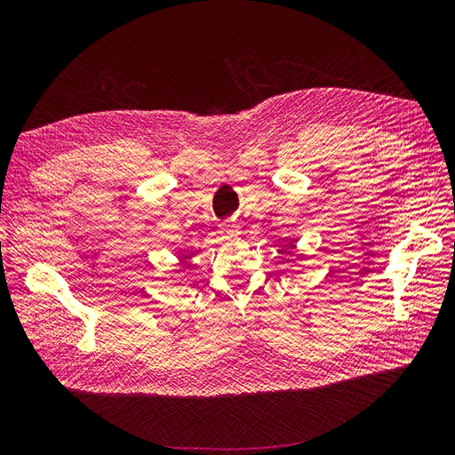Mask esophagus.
I'll use <instances>...</instances> for the list:
<instances>
[{"label": "esophagus", "mask_w": 455, "mask_h": 455, "mask_svg": "<svg viewBox=\"0 0 455 455\" xmlns=\"http://www.w3.org/2000/svg\"><path fill=\"white\" fill-rule=\"evenodd\" d=\"M220 233H222L224 237H235V235H239V226L237 224H233V222H222L220 224Z\"/></svg>", "instance_id": "34e87169"}]
</instances>
